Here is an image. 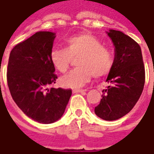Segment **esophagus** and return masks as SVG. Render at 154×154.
Wrapping results in <instances>:
<instances>
[{
	"mask_svg": "<svg viewBox=\"0 0 154 154\" xmlns=\"http://www.w3.org/2000/svg\"><path fill=\"white\" fill-rule=\"evenodd\" d=\"M72 91H73V93H83V92H85L86 90H83V89H73Z\"/></svg>",
	"mask_w": 154,
	"mask_h": 154,
	"instance_id": "obj_1",
	"label": "esophagus"
}]
</instances>
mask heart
Listing matches in <instances>:
<instances>
[{
  "mask_svg": "<svg viewBox=\"0 0 154 154\" xmlns=\"http://www.w3.org/2000/svg\"><path fill=\"white\" fill-rule=\"evenodd\" d=\"M65 45L66 48H54L50 54L52 65L62 73L68 70L72 58L79 56L76 61L78 67L61 78V83L65 87L80 88L92 75L100 79L112 71L114 63L112 51L92 34L82 33L69 37Z\"/></svg>",
  "mask_w": 154,
  "mask_h": 154,
  "instance_id": "obj_1",
  "label": "heart"
}]
</instances>
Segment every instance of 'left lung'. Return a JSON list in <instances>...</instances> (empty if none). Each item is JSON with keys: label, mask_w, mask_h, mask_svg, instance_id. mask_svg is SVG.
<instances>
[{"label": "left lung", "mask_w": 154, "mask_h": 154, "mask_svg": "<svg viewBox=\"0 0 154 154\" xmlns=\"http://www.w3.org/2000/svg\"><path fill=\"white\" fill-rule=\"evenodd\" d=\"M115 46V58L95 113L105 120H116L128 114L142 93L145 72L139 44L119 30L107 32Z\"/></svg>", "instance_id": "left-lung-1"}]
</instances>
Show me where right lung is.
<instances>
[{"mask_svg":"<svg viewBox=\"0 0 154 154\" xmlns=\"http://www.w3.org/2000/svg\"><path fill=\"white\" fill-rule=\"evenodd\" d=\"M55 34L37 32L10 52L7 83L14 102L32 120L51 124L63 115L71 89L50 88L58 79L50 59Z\"/></svg>","mask_w":154,"mask_h":154,"instance_id":"right-lung-1","label":"right lung"}]
</instances>
